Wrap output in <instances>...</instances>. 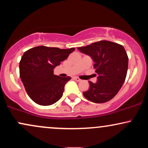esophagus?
Listing matches in <instances>:
<instances>
[{"label": "esophagus", "mask_w": 148, "mask_h": 148, "mask_svg": "<svg viewBox=\"0 0 148 148\" xmlns=\"http://www.w3.org/2000/svg\"><path fill=\"white\" fill-rule=\"evenodd\" d=\"M74 79L75 80V81H81V80L79 79V78H78V77H76V76H74Z\"/></svg>", "instance_id": "obj_1"}]
</instances>
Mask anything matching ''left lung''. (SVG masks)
<instances>
[{"label":"left lung","instance_id":"obj_1","mask_svg":"<svg viewBox=\"0 0 148 148\" xmlns=\"http://www.w3.org/2000/svg\"><path fill=\"white\" fill-rule=\"evenodd\" d=\"M78 50L92 58L97 74L95 84L89 81L90 88L83 94L94 103H104L113 99L126 79L128 56L123 46L101 40Z\"/></svg>","mask_w":148,"mask_h":148}]
</instances>
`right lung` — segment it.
<instances>
[{
  "mask_svg": "<svg viewBox=\"0 0 148 148\" xmlns=\"http://www.w3.org/2000/svg\"><path fill=\"white\" fill-rule=\"evenodd\" d=\"M74 50L39 46L23 53L19 62L20 78L33 101L49 106L62 97L64 85L71 77L54 75L53 69Z\"/></svg>",
  "mask_w": 148,
  "mask_h": 148,
  "instance_id": "obj_1",
  "label": "right lung"
}]
</instances>
